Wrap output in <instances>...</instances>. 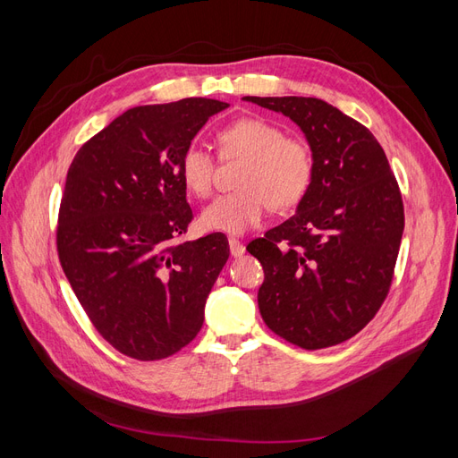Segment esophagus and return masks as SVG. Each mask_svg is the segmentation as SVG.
<instances>
[{
	"mask_svg": "<svg viewBox=\"0 0 458 458\" xmlns=\"http://www.w3.org/2000/svg\"><path fill=\"white\" fill-rule=\"evenodd\" d=\"M229 250H231V256L239 258V256H242V254H244L246 246H244V244H242V241H239L237 237H229Z\"/></svg>",
	"mask_w": 458,
	"mask_h": 458,
	"instance_id": "1",
	"label": "esophagus"
}]
</instances>
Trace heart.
Segmentation results:
<instances>
[{
    "instance_id": "1",
    "label": "heart",
    "mask_w": 458,
    "mask_h": 458,
    "mask_svg": "<svg viewBox=\"0 0 458 458\" xmlns=\"http://www.w3.org/2000/svg\"><path fill=\"white\" fill-rule=\"evenodd\" d=\"M216 141L221 157L244 162L237 175L239 189L204 208V229L239 234L258 225L269 208L286 212L308 197L315 179V155L303 137L284 135L273 120L246 116L217 130ZM179 175L192 195H210L216 175L212 152L189 145L179 158Z\"/></svg>"
}]
</instances>
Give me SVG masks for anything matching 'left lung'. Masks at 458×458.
Masks as SVG:
<instances>
[{
  "mask_svg": "<svg viewBox=\"0 0 458 458\" xmlns=\"http://www.w3.org/2000/svg\"><path fill=\"white\" fill-rule=\"evenodd\" d=\"M294 120L315 155L298 212L254 239L258 306L276 336L323 350L363 330L394 281L405 212L397 179L363 123L315 97H244Z\"/></svg>",
  "mask_w": 458,
  "mask_h": 458,
  "instance_id": "8db88e82",
  "label": "left lung"
}]
</instances>
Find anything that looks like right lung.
Returning a JSON list of instances; mask_svg holds the SVG:
<instances>
[{"instance_id":"add662e5","label":"right lung","mask_w":458,"mask_h":458,"mask_svg":"<svg viewBox=\"0 0 458 458\" xmlns=\"http://www.w3.org/2000/svg\"><path fill=\"white\" fill-rule=\"evenodd\" d=\"M224 101L189 97L126 110L81 145L59 208L63 271L120 353L160 361L195 340L229 258L224 233L182 241L192 219L179 158Z\"/></svg>"}]
</instances>
